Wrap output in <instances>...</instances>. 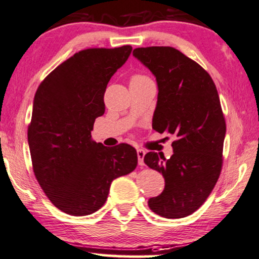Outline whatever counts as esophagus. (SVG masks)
Wrapping results in <instances>:
<instances>
[{
	"label": "esophagus",
	"instance_id": "34e87169",
	"mask_svg": "<svg viewBox=\"0 0 259 259\" xmlns=\"http://www.w3.org/2000/svg\"><path fill=\"white\" fill-rule=\"evenodd\" d=\"M137 154H138V162L140 166H144V157L146 155V152L144 151V149H138L137 151Z\"/></svg>",
	"mask_w": 259,
	"mask_h": 259
}]
</instances>
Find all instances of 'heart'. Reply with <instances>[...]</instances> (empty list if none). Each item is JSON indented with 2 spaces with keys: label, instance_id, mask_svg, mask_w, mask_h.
<instances>
[{
  "label": "heart",
  "instance_id": "heart-1",
  "mask_svg": "<svg viewBox=\"0 0 259 259\" xmlns=\"http://www.w3.org/2000/svg\"><path fill=\"white\" fill-rule=\"evenodd\" d=\"M144 78H146V77H144V76H140V74H137V76H134V77L132 78V80H137V79H144Z\"/></svg>",
  "mask_w": 259,
  "mask_h": 259
}]
</instances>
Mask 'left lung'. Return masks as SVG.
I'll use <instances>...</instances> for the list:
<instances>
[{
	"label": "left lung",
	"mask_w": 259,
	"mask_h": 259,
	"mask_svg": "<svg viewBox=\"0 0 259 259\" xmlns=\"http://www.w3.org/2000/svg\"><path fill=\"white\" fill-rule=\"evenodd\" d=\"M133 56L156 78L153 128L176 137L169 159L145 155V163L164 178L163 192L148 205L166 219H182L204 203L222 169L227 126L219 93L207 71L174 48H137Z\"/></svg>",
	"instance_id": "8db88e82"
}]
</instances>
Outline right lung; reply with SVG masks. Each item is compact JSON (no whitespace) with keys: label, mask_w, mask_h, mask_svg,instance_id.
Masks as SVG:
<instances>
[{"label":"right lung","mask_w":259,"mask_h":259,"mask_svg":"<svg viewBox=\"0 0 259 259\" xmlns=\"http://www.w3.org/2000/svg\"><path fill=\"white\" fill-rule=\"evenodd\" d=\"M132 47L81 50L49 73L37 89L28 142L33 173L51 203L72 216L104 205L114 179L136 169L131 145L113 148L92 140L105 112L104 93Z\"/></svg>","instance_id":"add662e5"}]
</instances>
